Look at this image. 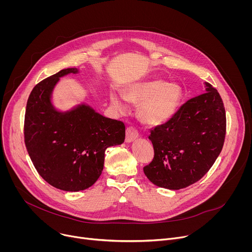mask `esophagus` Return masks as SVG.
I'll return each instance as SVG.
<instances>
[{
  "instance_id": "obj_1",
  "label": "esophagus",
  "mask_w": 252,
  "mask_h": 252,
  "mask_svg": "<svg viewBox=\"0 0 252 252\" xmlns=\"http://www.w3.org/2000/svg\"><path fill=\"white\" fill-rule=\"evenodd\" d=\"M138 137V132L137 130L132 127V126H128L126 128V142H131L134 139H136Z\"/></svg>"
}]
</instances>
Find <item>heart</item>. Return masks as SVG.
<instances>
[{"label":"heart","instance_id":"1","mask_svg":"<svg viewBox=\"0 0 252 252\" xmlns=\"http://www.w3.org/2000/svg\"><path fill=\"white\" fill-rule=\"evenodd\" d=\"M182 94L179 86L159 80L131 85L126 92V97L129 101L140 104L139 118L149 126H159L170 120L182 99ZM111 102L122 114L128 110L125 98L118 93L111 94Z\"/></svg>","mask_w":252,"mask_h":252}]
</instances>
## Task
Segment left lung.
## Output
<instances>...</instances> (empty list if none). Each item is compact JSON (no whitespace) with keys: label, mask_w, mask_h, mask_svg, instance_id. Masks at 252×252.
Returning a JSON list of instances; mask_svg holds the SVG:
<instances>
[{"label":"left lung","mask_w":252,"mask_h":252,"mask_svg":"<svg viewBox=\"0 0 252 252\" xmlns=\"http://www.w3.org/2000/svg\"><path fill=\"white\" fill-rule=\"evenodd\" d=\"M205 93L189 99L149 136L155 157L143 167L150 181L167 189H185L210 169L220 156L226 117L219 92L205 83Z\"/></svg>","instance_id":"left-lung-1"}]
</instances>
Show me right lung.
I'll return each mask as SVG.
<instances>
[{
	"mask_svg": "<svg viewBox=\"0 0 252 252\" xmlns=\"http://www.w3.org/2000/svg\"><path fill=\"white\" fill-rule=\"evenodd\" d=\"M78 73L76 67L64 68L35 85L25 115V143L33 166L49 185L65 191L92 187L103 169L105 150L126 137L124 123L86 103L56 110L52 94L60 78Z\"/></svg>",
	"mask_w": 252,
	"mask_h": 252,
	"instance_id": "right-lung-1",
	"label": "right lung"
}]
</instances>
